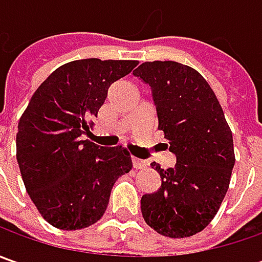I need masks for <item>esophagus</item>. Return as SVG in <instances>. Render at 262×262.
I'll use <instances>...</instances> for the list:
<instances>
[{
    "mask_svg": "<svg viewBox=\"0 0 262 262\" xmlns=\"http://www.w3.org/2000/svg\"><path fill=\"white\" fill-rule=\"evenodd\" d=\"M131 162H133V167L134 169H143V167H146V160H141V159H138V157H131Z\"/></svg>",
    "mask_w": 262,
    "mask_h": 262,
    "instance_id": "1",
    "label": "esophagus"
}]
</instances>
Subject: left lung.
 <instances>
[{"label": "left lung", "instance_id": "obj_1", "mask_svg": "<svg viewBox=\"0 0 262 262\" xmlns=\"http://www.w3.org/2000/svg\"><path fill=\"white\" fill-rule=\"evenodd\" d=\"M133 74L151 90L159 129L176 156L173 167H151L160 188L141 196V213L157 233L192 236L210 225L235 166L233 137L204 77L175 61L143 62Z\"/></svg>", "mask_w": 262, "mask_h": 262}]
</instances>
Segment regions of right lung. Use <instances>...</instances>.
<instances>
[{
    "mask_svg": "<svg viewBox=\"0 0 262 262\" xmlns=\"http://www.w3.org/2000/svg\"><path fill=\"white\" fill-rule=\"evenodd\" d=\"M137 61L78 59L64 64L32 96L15 138L17 162L27 194L52 226H92L106 211L115 181L131 170L122 146L100 147L81 140L107 89Z\"/></svg>",
    "mask_w": 262,
    "mask_h": 262,
    "instance_id": "right-lung-1",
    "label": "right lung"
}]
</instances>
